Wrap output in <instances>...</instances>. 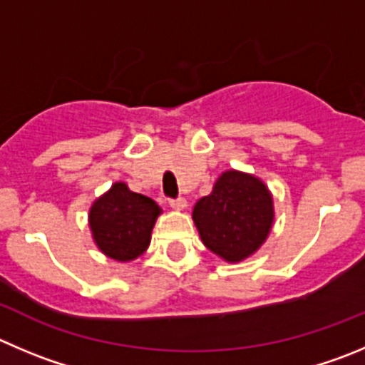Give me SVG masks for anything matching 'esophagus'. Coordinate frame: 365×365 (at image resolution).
I'll list each match as a JSON object with an SVG mask.
<instances>
[{
	"mask_svg": "<svg viewBox=\"0 0 365 365\" xmlns=\"http://www.w3.org/2000/svg\"><path fill=\"white\" fill-rule=\"evenodd\" d=\"M168 204H170V207H172V210L180 211V210H185V207H186V199H185V197H177V199H170Z\"/></svg>",
	"mask_w": 365,
	"mask_h": 365,
	"instance_id": "esophagus-1",
	"label": "esophagus"
}]
</instances>
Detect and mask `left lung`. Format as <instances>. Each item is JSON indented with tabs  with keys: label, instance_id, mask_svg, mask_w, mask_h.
<instances>
[{
	"label": "left lung",
	"instance_id": "left-lung-1",
	"mask_svg": "<svg viewBox=\"0 0 365 365\" xmlns=\"http://www.w3.org/2000/svg\"><path fill=\"white\" fill-rule=\"evenodd\" d=\"M272 197L262 180L229 170L213 192L193 207L204 245L225 262H242L265 242L272 227Z\"/></svg>",
	"mask_w": 365,
	"mask_h": 365
}]
</instances>
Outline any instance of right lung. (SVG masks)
Wrapping results in <instances>:
<instances>
[{
	"label": "right lung",
	"mask_w": 365,
	"mask_h": 365,
	"mask_svg": "<svg viewBox=\"0 0 365 365\" xmlns=\"http://www.w3.org/2000/svg\"><path fill=\"white\" fill-rule=\"evenodd\" d=\"M161 213L158 204L134 193L123 182L100 197L89 211L93 238L103 255L116 262H130L143 255L150 244V232Z\"/></svg>",
	"instance_id": "1"
}]
</instances>
